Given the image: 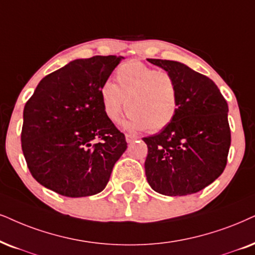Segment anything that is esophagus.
Returning <instances> with one entry per match:
<instances>
[{
    "label": "esophagus",
    "instance_id": "esophagus-1",
    "mask_svg": "<svg viewBox=\"0 0 255 255\" xmlns=\"http://www.w3.org/2000/svg\"><path fill=\"white\" fill-rule=\"evenodd\" d=\"M137 138V136H135V135H131V134H126V141L127 142H133Z\"/></svg>",
    "mask_w": 255,
    "mask_h": 255
}]
</instances>
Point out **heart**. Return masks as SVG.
<instances>
[{
    "instance_id": "heart-1",
    "label": "heart",
    "mask_w": 255,
    "mask_h": 255,
    "mask_svg": "<svg viewBox=\"0 0 255 255\" xmlns=\"http://www.w3.org/2000/svg\"><path fill=\"white\" fill-rule=\"evenodd\" d=\"M115 77L117 83L108 80L100 88L102 109L109 121L120 120L125 105L129 113L125 122L127 129L156 133L174 121L179 111V90L172 74L140 61H128L117 69Z\"/></svg>"
}]
</instances>
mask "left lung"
Returning <instances> with one entry per match:
<instances>
[{
  "label": "left lung",
  "instance_id": "obj_1",
  "mask_svg": "<svg viewBox=\"0 0 255 255\" xmlns=\"http://www.w3.org/2000/svg\"><path fill=\"white\" fill-rule=\"evenodd\" d=\"M178 82L179 111L160 133L143 137L147 181L168 196L194 194L224 172L231 146L228 105L217 85L186 64L147 59Z\"/></svg>",
  "mask_w": 255,
  "mask_h": 255
}]
</instances>
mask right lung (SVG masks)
I'll list each match as a JSON object with an SVG mask.
<instances>
[{
  "label": "right lung",
  "instance_id": "add662e5",
  "mask_svg": "<svg viewBox=\"0 0 255 255\" xmlns=\"http://www.w3.org/2000/svg\"><path fill=\"white\" fill-rule=\"evenodd\" d=\"M125 57L74 60L44 76L23 111L22 151L33 178L69 198L104 191L127 149L102 109L100 88Z\"/></svg>",
  "mask_w": 255,
  "mask_h": 255
}]
</instances>
